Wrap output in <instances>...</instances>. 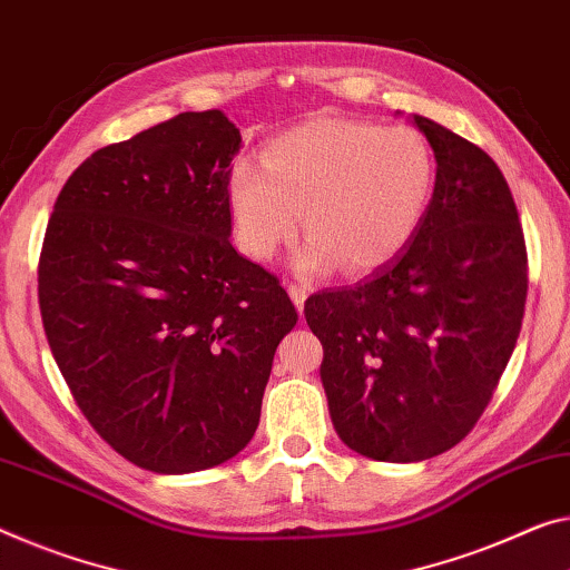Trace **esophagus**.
<instances>
[{
	"label": "esophagus",
	"instance_id": "1",
	"mask_svg": "<svg viewBox=\"0 0 570 570\" xmlns=\"http://www.w3.org/2000/svg\"><path fill=\"white\" fill-rule=\"evenodd\" d=\"M287 293H291V297H293V303L297 305V311H301V313H303L305 297H308V285H303V283H291V285H287Z\"/></svg>",
	"mask_w": 570,
	"mask_h": 570
}]
</instances>
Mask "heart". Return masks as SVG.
<instances>
[{
	"label": "heart",
	"instance_id": "heart-1",
	"mask_svg": "<svg viewBox=\"0 0 570 570\" xmlns=\"http://www.w3.org/2000/svg\"><path fill=\"white\" fill-rule=\"evenodd\" d=\"M239 160L226 180L234 239L269 259L303 226L297 273L334 267L372 273L413 242L435 190V155L413 127L364 119H313Z\"/></svg>",
	"mask_w": 570,
	"mask_h": 570
}]
</instances>
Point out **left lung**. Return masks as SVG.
I'll use <instances>...</instances> for the list:
<instances>
[{
  "label": "left lung",
  "instance_id": "1",
  "mask_svg": "<svg viewBox=\"0 0 570 570\" xmlns=\"http://www.w3.org/2000/svg\"><path fill=\"white\" fill-rule=\"evenodd\" d=\"M433 200L395 259L305 301L341 441L374 461H423L471 433L518 344L528 249L512 190L481 147L415 117Z\"/></svg>",
  "mask_w": 570,
  "mask_h": 570
}]
</instances>
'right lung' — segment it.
<instances>
[{
	"instance_id": "right-lung-1",
	"label": "right lung",
	"mask_w": 570,
	"mask_h": 570,
	"mask_svg": "<svg viewBox=\"0 0 570 570\" xmlns=\"http://www.w3.org/2000/svg\"><path fill=\"white\" fill-rule=\"evenodd\" d=\"M242 135L183 111L78 165L38 267L50 352L94 431L155 474L236 456L259 425L297 311L232 247L226 180Z\"/></svg>"
}]
</instances>
